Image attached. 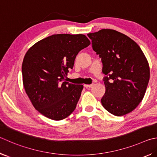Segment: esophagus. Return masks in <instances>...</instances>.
<instances>
[{"mask_svg": "<svg viewBox=\"0 0 157 157\" xmlns=\"http://www.w3.org/2000/svg\"><path fill=\"white\" fill-rule=\"evenodd\" d=\"M84 86L86 88H91L93 86V84H84Z\"/></svg>", "mask_w": 157, "mask_h": 157, "instance_id": "1", "label": "esophagus"}]
</instances>
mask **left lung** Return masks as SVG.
Wrapping results in <instances>:
<instances>
[{"mask_svg":"<svg viewBox=\"0 0 157 157\" xmlns=\"http://www.w3.org/2000/svg\"><path fill=\"white\" fill-rule=\"evenodd\" d=\"M87 36L106 75L102 106L118 117L132 112L143 99L150 79L149 64L143 51L133 40L113 29H104Z\"/></svg>","mask_w":157,"mask_h":157,"instance_id":"8db88e82","label":"left lung"}]
</instances>
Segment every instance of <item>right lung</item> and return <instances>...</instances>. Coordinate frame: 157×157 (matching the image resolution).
Returning a JSON list of instances; mask_svg holds the SVG:
<instances>
[{"label": "right lung", "mask_w": 157, "mask_h": 157, "mask_svg": "<svg viewBox=\"0 0 157 157\" xmlns=\"http://www.w3.org/2000/svg\"><path fill=\"white\" fill-rule=\"evenodd\" d=\"M90 44L83 34H54L36 42L25 54L22 64L25 92L46 117L62 120L75 109L83 85L66 79L76 56Z\"/></svg>", "instance_id": "obj_1"}]
</instances>
